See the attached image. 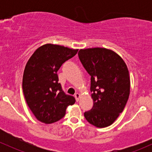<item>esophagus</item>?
Masks as SVG:
<instances>
[{"label":"esophagus","instance_id":"1","mask_svg":"<svg viewBox=\"0 0 152 152\" xmlns=\"http://www.w3.org/2000/svg\"><path fill=\"white\" fill-rule=\"evenodd\" d=\"M75 98H76V102H78V101L79 100V98H80V94H79V93H76V94H75Z\"/></svg>","mask_w":152,"mask_h":152}]
</instances>
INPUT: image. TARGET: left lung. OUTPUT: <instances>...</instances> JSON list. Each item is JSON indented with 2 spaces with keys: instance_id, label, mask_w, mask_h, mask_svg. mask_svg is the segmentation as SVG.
I'll use <instances>...</instances> for the list:
<instances>
[{
  "instance_id": "8db88e82",
  "label": "left lung",
  "mask_w": 152,
  "mask_h": 152,
  "mask_svg": "<svg viewBox=\"0 0 152 152\" xmlns=\"http://www.w3.org/2000/svg\"><path fill=\"white\" fill-rule=\"evenodd\" d=\"M79 58L90 75L93 106L86 120L99 128L110 126L123 112L130 92L128 68L121 57L104 48L81 49Z\"/></svg>"
}]
</instances>
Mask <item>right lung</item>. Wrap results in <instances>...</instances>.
Here are the masks:
<instances>
[{"label": "right lung", "instance_id": "1", "mask_svg": "<svg viewBox=\"0 0 152 152\" xmlns=\"http://www.w3.org/2000/svg\"><path fill=\"white\" fill-rule=\"evenodd\" d=\"M77 52L78 49L45 44L28 59L23 76V91L28 107L39 121L46 124L58 121L65 116L67 107L76 102L73 96L64 93L56 73Z\"/></svg>", "mask_w": 152, "mask_h": 152}]
</instances>
